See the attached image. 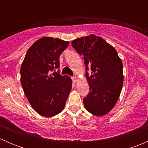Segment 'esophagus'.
I'll return each instance as SVG.
<instances>
[{"mask_svg":"<svg viewBox=\"0 0 148 148\" xmlns=\"http://www.w3.org/2000/svg\"><path fill=\"white\" fill-rule=\"evenodd\" d=\"M71 79H72V82L74 83H76L77 82V77H71Z\"/></svg>","mask_w":148,"mask_h":148,"instance_id":"1","label":"esophagus"}]
</instances>
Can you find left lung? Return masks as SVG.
Here are the masks:
<instances>
[{
  "instance_id": "left-lung-1",
  "label": "left lung",
  "mask_w": 148,
  "mask_h": 148,
  "mask_svg": "<svg viewBox=\"0 0 148 148\" xmlns=\"http://www.w3.org/2000/svg\"><path fill=\"white\" fill-rule=\"evenodd\" d=\"M79 54L84 56L89 92L84 98L85 109L95 116L107 114L119 99L123 84V66L117 51L99 36H90L71 42ZM91 67L92 74L87 71Z\"/></svg>"
}]
</instances>
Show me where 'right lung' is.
Masks as SVG:
<instances>
[{"mask_svg": "<svg viewBox=\"0 0 148 148\" xmlns=\"http://www.w3.org/2000/svg\"><path fill=\"white\" fill-rule=\"evenodd\" d=\"M69 42L51 37L37 40L26 52L21 67V82L32 108L44 117L64 110L71 89V78L62 76L59 56Z\"/></svg>", "mask_w": 148, "mask_h": 148, "instance_id": "1", "label": "right lung"}]
</instances>
